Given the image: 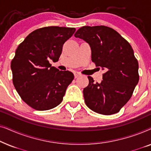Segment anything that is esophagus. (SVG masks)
<instances>
[{"label": "esophagus", "mask_w": 151, "mask_h": 151, "mask_svg": "<svg viewBox=\"0 0 151 151\" xmlns=\"http://www.w3.org/2000/svg\"><path fill=\"white\" fill-rule=\"evenodd\" d=\"M80 76H81V74L78 73H74V77H75V78H77L78 77H80Z\"/></svg>", "instance_id": "34e87169"}]
</instances>
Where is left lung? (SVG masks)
Listing matches in <instances>:
<instances>
[{"mask_svg": "<svg viewBox=\"0 0 151 151\" xmlns=\"http://www.w3.org/2000/svg\"><path fill=\"white\" fill-rule=\"evenodd\" d=\"M91 49V60L104 70L101 83H89L84 88L86 106L102 115L118 113L131 98L139 81L138 62L133 49L118 32L106 26H84L74 34Z\"/></svg>", "mask_w": 151, "mask_h": 151, "instance_id": "1", "label": "left lung"}]
</instances>
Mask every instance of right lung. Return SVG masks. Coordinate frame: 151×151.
Returning a JSON list of instances; mask_svg holds the SVG:
<instances>
[{"mask_svg":"<svg viewBox=\"0 0 151 151\" xmlns=\"http://www.w3.org/2000/svg\"><path fill=\"white\" fill-rule=\"evenodd\" d=\"M75 32V28L57 26L38 29L16 49L11 63L13 84L22 100L32 108L49 110L63 101L74 76L51 67L49 60H58L64 43Z\"/></svg>","mask_w":151,"mask_h":151,"instance_id":"right-lung-1","label":"right lung"}]
</instances>
